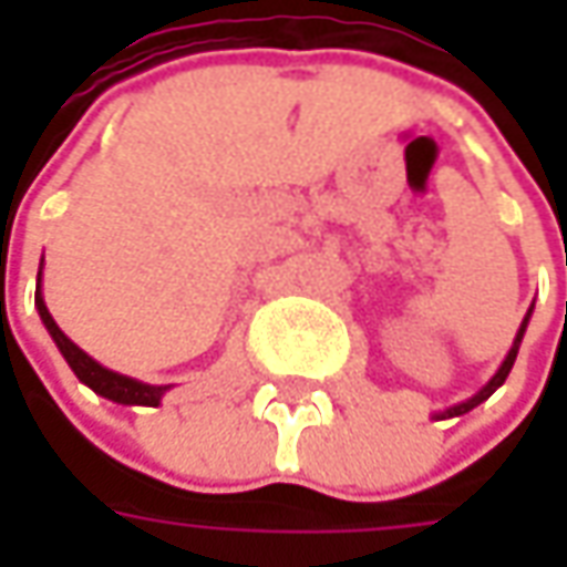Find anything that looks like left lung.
I'll use <instances>...</instances> for the list:
<instances>
[{"mask_svg": "<svg viewBox=\"0 0 567 567\" xmlns=\"http://www.w3.org/2000/svg\"><path fill=\"white\" fill-rule=\"evenodd\" d=\"M527 321H530V312H527V318H524V324H520V331H517V338H514V347L508 350V357H505V362H502V369L492 375V381L480 391V394H473L467 403H457V406H451V410H445V413H439V420H447V416H461V413H467V410H473L476 403H483L486 398H492V391L498 388V384H505V379H508V372H512L514 360H517V347H520V340H524V328H527Z\"/></svg>", "mask_w": 567, "mask_h": 567, "instance_id": "left-lung-1", "label": "left lung"}]
</instances>
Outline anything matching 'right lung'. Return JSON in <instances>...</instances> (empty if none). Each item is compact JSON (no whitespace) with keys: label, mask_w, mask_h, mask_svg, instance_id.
Segmentation results:
<instances>
[{"label":"right lung","mask_w":567,"mask_h":567,"mask_svg":"<svg viewBox=\"0 0 567 567\" xmlns=\"http://www.w3.org/2000/svg\"><path fill=\"white\" fill-rule=\"evenodd\" d=\"M37 312L43 318V324H47V331L53 334L55 347L62 350V357L65 362L72 365V372H75L78 379L84 381L87 388H94L97 394L103 398H110V401L116 403H142V406H157L161 398H164V384H142V381L135 379H125L120 372H110V369H103L100 362H94L81 347H75L72 340L65 338L62 331H59V324L50 316V309H47V302H43V296H40V284H37Z\"/></svg>","instance_id":"right-lung-1"}]
</instances>
